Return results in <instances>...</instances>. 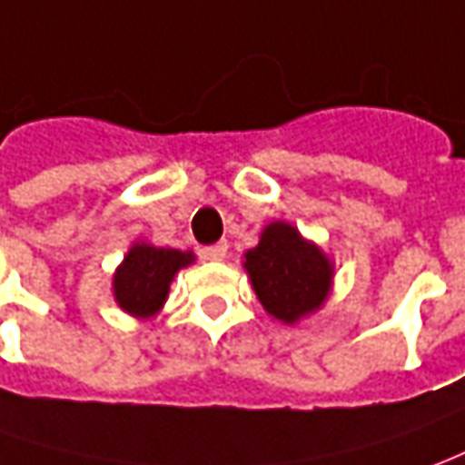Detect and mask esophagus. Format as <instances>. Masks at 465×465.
<instances>
[{
  "label": "esophagus",
  "instance_id": "34e87169",
  "mask_svg": "<svg viewBox=\"0 0 465 465\" xmlns=\"http://www.w3.org/2000/svg\"><path fill=\"white\" fill-rule=\"evenodd\" d=\"M200 255L204 261H223L227 255V242H214V245H207L202 248Z\"/></svg>",
  "mask_w": 465,
  "mask_h": 465
}]
</instances>
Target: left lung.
<instances>
[{"label": "left lung", "instance_id": "left-lung-1", "mask_svg": "<svg viewBox=\"0 0 465 465\" xmlns=\"http://www.w3.org/2000/svg\"><path fill=\"white\" fill-rule=\"evenodd\" d=\"M242 268L265 312L283 324L322 309L334 278V265L322 248L283 220L265 227L261 242L245 252Z\"/></svg>", "mask_w": 465, "mask_h": 465}]
</instances>
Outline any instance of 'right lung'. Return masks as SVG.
Listing matches in <instances>:
<instances>
[{"mask_svg": "<svg viewBox=\"0 0 465 465\" xmlns=\"http://www.w3.org/2000/svg\"><path fill=\"white\" fill-rule=\"evenodd\" d=\"M190 263H194L192 251L134 242L114 275L116 303L136 319H149L164 306L174 275Z\"/></svg>", "mask_w": 465, "mask_h": 465, "instance_id": "right-lung-1", "label": "right lung"}]
</instances>
